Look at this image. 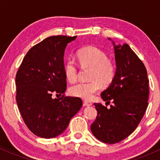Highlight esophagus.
Masks as SVG:
<instances>
[{"instance_id":"34e87169","label":"esophagus","mask_w":160,"mask_h":160,"mask_svg":"<svg viewBox=\"0 0 160 160\" xmlns=\"http://www.w3.org/2000/svg\"><path fill=\"white\" fill-rule=\"evenodd\" d=\"M84 105L86 106H90L92 105V102L91 101H89V100H84Z\"/></svg>"}]
</instances>
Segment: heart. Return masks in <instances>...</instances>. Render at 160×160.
I'll return each mask as SVG.
<instances>
[{
	"instance_id": "obj_1",
	"label": "heart",
	"mask_w": 160,
	"mask_h": 160,
	"mask_svg": "<svg viewBox=\"0 0 160 160\" xmlns=\"http://www.w3.org/2000/svg\"><path fill=\"white\" fill-rule=\"evenodd\" d=\"M78 62L82 66L91 67L89 82H80L69 88L71 95L90 99L100 88V84H110L115 75V65L101 49L94 46H88L77 52ZM65 77L69 82H73L77 78L78 68L75 62L71 59L67 60L64 66Z\"/></svg>"
}]
</instances>
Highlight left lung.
Instances as JSON below:
<instances>
[{
  "instance_id": "left-lung-1",
  "label": "left lung",
  "mask_w": 160,
  "mask_h": 160,
  "mask_svg": "<svg viewBox=\"0 0 160 160\" xmlns=\"http://www.w3.org/2000/svg\"><path fill=\"white\" fill-rule=\"evenodd\" d=\"M113 44L117 71L110 86L100 95L106 103L113 104L108 108L94 103L98 116L91 124L95 137L109 144L122 141L136 129L148 107L149 95L143 62L127 43L115 45L113 41Z\"/></svg>"
}]
</instances>
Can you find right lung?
<instances>
[{
	"label": "right lung",
	"mask_w": 160,
	"mask_h": 160,
	"mask_svg": "<svg viewBox=\"0 0 160 160\" xmlns=\"http://www.w3.org/2000/svg\"><path fill=\"white\" fill-rule=\"evenodd\" d=\"M77 36H54L33 46L24 58L16 75V100L28 129L43 138L64 132L80 110L82 100L65 96V49ZM53 93L62 94L53 99Z\"/></svg>",
	"instance_id": "add662e5"
}]
</instances>
